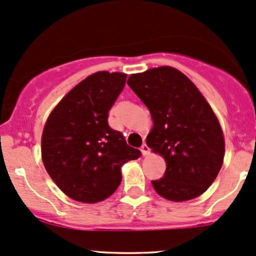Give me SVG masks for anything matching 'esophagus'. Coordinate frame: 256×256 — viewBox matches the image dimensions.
I'll list each match as a JSON object with an SVG mask.
<instances>
[{
    "instance_id": "obj_1",
    "label": "esophagus",
    "mask_w": 256,
    "mask_h": 256,
    "mask_svg": "<svg viewBox=\"0 0 256 256\" xmlns=\"http://www.w3.org/2000/svg\"><path fill=\"white\" fill-rule=\"evenodd\" d=\"M141 152H142L143 156H148V154H150V147H148V146L146 144V143H143L142 147H141Z\"/></svg>"
}]
</instances>
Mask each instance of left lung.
<instances>
[{
    "label": "left lung",
    "instance_id": "8db88e82",
    "mask_svg": "<svg viewBox=\"0 0 256 256\" xmlns=\"http://www.w3.org/2000/svg\"><path fill=\"white\" fill-rule=\"evenodd\" d=\"M128 85L150 109L153 128L147 144L166 162L156 192L174 202L200 196L222 166L224 142L212 106L178 69L159 66L132 74Z\"/></svg>",
    "mask_w": 256,
    "mask_h": 256
}]
</instances>
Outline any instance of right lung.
I'll use <instances>...</instances> for the list:
<instances>
[{
    "label": "right lung",
    "instance_id": "1",
    "mask_svg": "<svg viewBox=\"0 0 256 256\" xmlns=\"http://www.w3.org/2000/svg\"><path fill=\"white\" fill-rule=\"evenodd\" d=\"M126 74L98 72L78 84L53 109L41 140L42 162L66 196L84 203L108 198L122 182V165L141 156L108 112L122 94Z\"/></svg>",
    "mask_w": 256,
    "mask_h": 256
}]
</instances>
